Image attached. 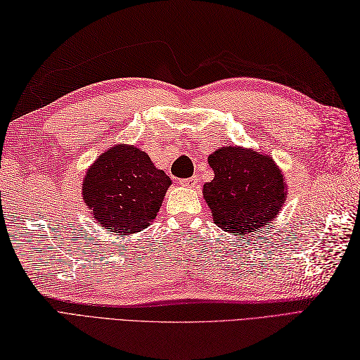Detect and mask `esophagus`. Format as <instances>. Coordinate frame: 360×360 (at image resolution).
<instances>
[{
	"label": "esophagus",
	"mask_w": 360,
	"mask_h": 360,
	"mask_svg": "<svg viewBox=\"0 0 360 360\" xmlns=\"http://www.w3.org/2000/svg\"><path fill=\"white\" fill-rule=\"evenodd\" d=\"M180 185L185 186V188H197L198 186V179L195 177H189V179H181L180 180Z\"/></svg>",
	"instance_id": "1"
}]
</instances>
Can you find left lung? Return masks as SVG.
<instances>
[{
    "instance_id": "1",
    "label": "left lung",
    "mask_w": 360,
    "mask_h": 360,
    "mask_svg": "<svg viewBox=\"0 0 360 360\" xmlns=\"http://www.w3.org/2000/svg\"><path fill=\"white\" fill-rule=\"evenodd\" d=\"M207 162L215 175L203 186V197L218 227L243 238L274 221L285 201L287 185L271 157L249 148L221 146Z\"/></svg>"
}]
</instances>
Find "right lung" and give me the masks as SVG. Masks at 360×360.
<instances>
[{"label": "right lung", "instance_id": "obj_1", "mask_svg": "<svg viewBox=\"0 0 360 360\" xmlns=\"http://www.w3.org/2000/svg\"><path fill=\"white\" fill-rule=\"evenodd\" d=\"M171 179L134 145L102 153L82 181V197L102 229L116 235L146 229L157 217Z\"/></svg>", "mask_w": 360, "mask_h": 360}]
</instances>
